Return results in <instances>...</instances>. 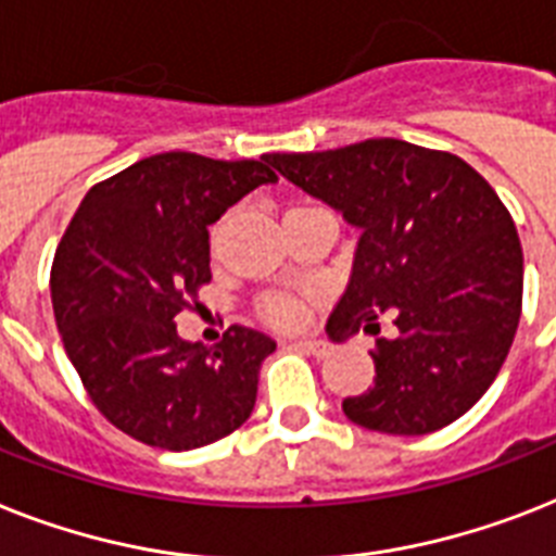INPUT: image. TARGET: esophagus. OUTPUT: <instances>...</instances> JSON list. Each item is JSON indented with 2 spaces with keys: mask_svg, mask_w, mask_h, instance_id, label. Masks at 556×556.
I'll return each mask as SVG.
<instances>
[{
  "mask_svg": "<svg viewBox=\"0 0 556 556\" xmlns=\"http://www.w3.org/2000/svg\"><path fill=\"white\" fill-rule=\"evenodd\" d=\"M293 345L302 351H308V354L314 356H325L328 354V345H325L323 340H314V337H302V340H293Z\"/></svg>",
  "mask_w": 556,
  "mask_h": 556,
  "instance_id": "1",
  "label": "esophagus"
}]
</instances>
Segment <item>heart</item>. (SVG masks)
I'll list each match as a JSON object with an SVG mask.
<instances>
[{
  "mask_svg": "<svg viewBox=\"0 0 556 556\" xmlns=\"http://www.w3.org/2000/svg\"><path fill=\"white\" fill-rule=\"evenodd\" d=\"M291 211H300V207H291ZM260 314L274 328H296L305 319V302L288 293H274L260 305Z\"/></svg>",
  "mask_w": 556,
  "mask_h": 556,
  "instance_id": "b5f03b06",
  "label": "heart"
}]
</instances>
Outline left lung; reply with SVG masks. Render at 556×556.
Here are the masks:
<instances>
[{
	"mask_svg": "<svg viewBox=\"0 0 556 556\" xmlns=\"http://www.w3.org/2000/svg\"><path fill=\"white\" fill-rule=\"evenodd\" d=\"M265 160L359 228L328 337L380 333L394 317V340L371 351L374 386L342 400L345 417L400 437L463 417L497 380L522 308L520 237L494 188L454 153L403 139Z\"/></svg>",
	"mask_w": 556,
	"mask_h": 556,
	"instance_id": "obj_1",
	"label": "left lung"
}]
</instances>
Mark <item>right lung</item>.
<instances>
[{
	"label": "right lung",
	"mask_w": 556,
	"mask_h": 556,
	"mask_svg": "<svg viewBox=\"0 0 556 556\" xmlns=\"http://www.w3.org/2000/svg\"><path fill=\"white\" fill-rule=\"evenodd\" d=\"M263 160L168 151L93 185L51 268L56 328L108 422L165 451L237 431L254 410L260 365L277 342L231 325L205 349L176 333V314L211 282L207 225L260 185Z\"/></svg>",
	"instance_id": "right-lung-1"
}]
</instances>
